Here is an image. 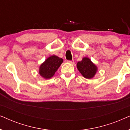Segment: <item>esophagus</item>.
Segmentation results:
<instances>
[{"instance_id":"esophagus-1","label":"esophagus","mask_w":130,"mask_h":130,"mask_svg":"<svg viewBox=\"0 0 130 130\" xmlns=\"http://www.w3.org/2000/svg\"><path fill=\"white\" fill-rule=\"evenodd\" d=\"M67 62L69 63H71V64H73L74 63V60H67Z\"/></svg>"}]
</instances>
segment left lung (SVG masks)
I'll use <instances>...</instances> for the list:
<instances>
[{"label": "left lung", "instance_id": "8db88e82", "mask_svg": "<svg viewBox=\"0 0 130 130\" xmlns=\"http://www.w3.org/2000/svg\"><path fill=\"white\" fill-rule=\"evenodd\" d=\"M77 68L83 77L86 79L93 77L97 71L96 66L87 57H84L81 61L78 62Z\"/></svg>", "mask_w": 130, "mask_h": 130}]
</instances>
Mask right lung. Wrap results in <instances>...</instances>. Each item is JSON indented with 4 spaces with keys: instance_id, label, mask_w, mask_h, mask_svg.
<instances>
[{
    "instance_id": "add662e5",
    "label": "right lung",
    "mask_w": 130,
    "mask_h": 130,
    "mask_svg": "<svg viewBox=\"0 0 130 130\" xmlns=\"http://www.w3.org/2000/svg\"><path fill=\"white\" fill-rule=\"evenodd\" d=\"M63 61L62 58L56 56L50 57L40 66L39 73L45 79H50L54 76Z\"/></svg>"
}]
</instances>
